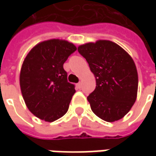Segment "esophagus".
<instances>
[{
	"mask_svg": "<svg viewBox=\"0 0 156 156\" xmlns=\"http://www.w3.org/2000/svg\"><path fill=\"white\" fill-rule=\"evenodd\" d=\"M76 87H77V88H81V82H78V83L76 84Z\"/></svg>",
	"mask_w": 156,
	"mask_h": 156,
	"instance_id": "esophagus-1",
	"label": "esophagus"
}]
</instances>
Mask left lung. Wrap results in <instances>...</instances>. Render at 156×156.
Segmentation results:
<instances>
[{
	"label": "left lung",
	"instance_id": "left-lung-1",
	"mask_svg": "<svg viewBox=\"0 0 156 156\" xmlns=\"http://www.w3.org/2000/svg\"><path fill=\"white\" fill-rule=\"evenodd\" d=\"M78 51L96 81L95 89L87 96L94 114L108 122L123 118L137 97L138 74L133 58L108 40L80 45Z\"/></svg>",
	"mask_w": 156,
	"mask_h": 156
}]
</instances>
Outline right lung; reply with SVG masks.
Returning <instances> with one entry per match:
<instances>
[{"label":"right lung","mask_w":156,"mask_h":156,"mask_svg":"<svg viewBox=\"0 0 156 156\" xmlns=\"http://www.w3.org/2000/svg\"><path fill=\"white\" fill-rule=\"evenodd\" d=\"M76 49L66 40H47L33 47L22 62V97L28 110L42 121L55 122L68 112L75 89L63 64Z\"/></svg>","instance_id":"add662e5"}]
</instances>
